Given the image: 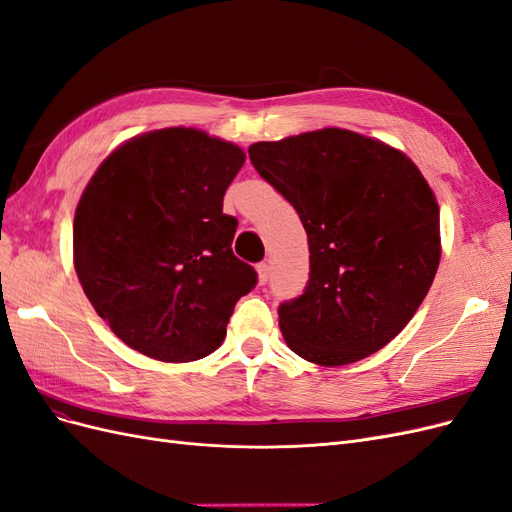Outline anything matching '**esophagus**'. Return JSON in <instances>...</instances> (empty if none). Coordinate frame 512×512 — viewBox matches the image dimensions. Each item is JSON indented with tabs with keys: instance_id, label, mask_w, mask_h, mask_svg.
I'll return each instance as SVG.
<instances>
[{
	"instance_id": "esophagus-1",
	"label": "esophagus",
	"mask_w": 512,
	"mask_h": 512,
	"mask_svg": "<svg viewBox=\"0 0 512 512\" xmlns=\"http://www.w3.org/2000/svg\"><path fill=\"white\" fill-rule=\"evenodd\" d=\"M256 273H258V284H267V282H269L271 269H269L267 262H260V265L256 267Z\"/></svg>"
}]
</instances>
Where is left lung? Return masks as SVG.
Returning <instances> with one entry per match:
<instances>
[{
	"mask_svg": "<svg viewBox=\"0 0 512 512\" xmlns=\"http://www.w3.org/2000/svg\"><path fill=\"white\" fill-rule=\"evenodd\" d=\"M247 151L307 232L309 282L277 312L288 348L322 367L384 348L440 265V207L421 170L404 151L342 128Z\"/></svg>",
	"mask_w": 512,
	"mask_h": 512,
	"instance_id": "obj_1",
	"label": "left lung"
}]
</instances>
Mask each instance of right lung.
<instances>
[{
  "instance_id": "obj_1",
  "label": "right lung",
  "mask_w": 512,
  "mask_h": 512,
  "mask_svg": "<svg viewBox=\"0 0 512 512\" xmlns=\"http://www.w3.org/2000/svg\"><path fill=\"white\" fill-rule=\"evenodd\" d=\"M245 151L196 128L119 145L74 213V269L123 344L164 363L218 350L256 271L232 254L237 220L222 211Z\"/></svg>"
}]
</instances>
